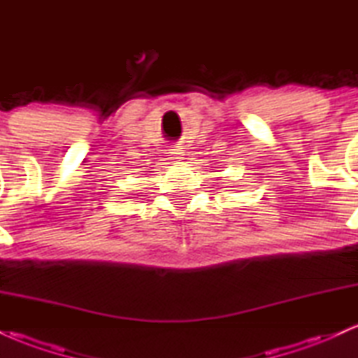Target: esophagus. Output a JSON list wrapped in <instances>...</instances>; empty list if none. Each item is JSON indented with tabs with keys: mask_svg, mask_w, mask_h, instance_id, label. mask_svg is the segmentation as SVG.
I'll return each instance as SVG.
<instances>
[{
	"mask_svg": "<svg viewBox=\"0 0 358 358\" xmlns=\"http://www.w3.org/2000/svg\"><path fill=\"white\" fill-rule=\"evenodd\" d=\"M170 158L171 159H182L183 158V150L180 146H173L170 150Z\"/></svg>",
	"mask_w": 358,
	"mask_h": 358,
	"instance_id": "obj_1",
	"label": "esophagus"
}]
</instances>
